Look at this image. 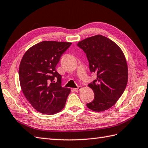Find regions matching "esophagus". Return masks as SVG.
<instances>
[{
	"label": "esophagus",
	"instance_id": "34e87169",
	"mask_svg": "<svg viewBox=\"0 0 148 148\" xmlns=\"http://www.w3.org/2000/svg\"><path fill=\"white\" fill-rule=\"evenodd\" d=\"M82 89V87H78V88H74V91H75V92H78V91H80V90Z\"/></svg>",
	"mask_w": 148,
	"mask_h": 148
}]
</instances>
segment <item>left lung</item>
Returning <instances> with one entry per match:
<instances>
[{
  "label": "left lung",
  "mask_w": 148,
  "mask_h": 148,
  "mask_svg": "<svg viewBox=\"0 0 148 148\" xmlns=\"http://www.w3.org/2000/svg\"><path fill=\"white\" fill-rule=\"evenodd\" d=\"M77 45L86 53L90 71L97 78L88 87L94 99L87 106L97 112L110 109L120 99L128 81V66L122 50L115 42L101 35L78 42Z\"/></svg>",
  "instance_id": "left-lung-1"
}]
</instances>
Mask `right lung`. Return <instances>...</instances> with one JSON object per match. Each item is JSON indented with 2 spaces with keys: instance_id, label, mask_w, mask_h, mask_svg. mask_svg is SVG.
<instances>
[{
  "instance_id": "1",
  "label": "right lung",
  "mask_w": 148,
  "mask_h": 148,
  "mask_svg": "<svg viewBox=\"0 0 148 148\" xmlns=\"http://www.w3.org/2000/svg\"><path fill=\"white\" fill-rule=\"evenodd\" d=\"M71 45L68 42L43 41L28 49L21 59L19 66L21 90L38 112L54 114L65 106L71 89L61 87V75L56 66Z\"/></svg>"
}]
</instances>
